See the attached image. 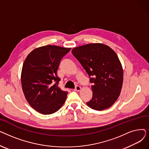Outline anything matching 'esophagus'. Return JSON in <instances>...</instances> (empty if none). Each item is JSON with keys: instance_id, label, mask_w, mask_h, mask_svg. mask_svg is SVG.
<instances>
[{"instance_id": "1", "label": "esophagus", "mask_w": 149, "mask_h": 149, "mask_svg": "<svg viewBox=\"0 0 149 149\" xmlns=\"http://www.w3.org/2000/svg\"><path fill=\"white\" fill-rule=\"evenodd\" d=\"M80 90H81V87L80 86H77L75 87V91H80Z\"/></svg>"}]
</instances>
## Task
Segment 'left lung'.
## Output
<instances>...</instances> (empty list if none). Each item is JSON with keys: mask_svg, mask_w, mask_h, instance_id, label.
I'll return each instance as SVG.
<instances>
[{"mask_svg": "<svg viewBox=\"0 0 149 149\" xmlns=\"http://www.w3.org/2000/svg\"><path fill=\"white\" fill-rule=\"evenodd\" d=\"M74 57L88 74L92 98L87 105L97 111L111 107L119 97L123 83V69L115 52L103 43H89L74 48Z\"/></svg>", "mask_w": 149, "mask_h": 149, "instance_id": "obj_1", "label": "left lung"}]
</instances>
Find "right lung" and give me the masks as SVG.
Listing matches in <instances>:
<instances>
[{"label": "right lung", "mask_w": 149, "mask_h": 149, "mask_svg": "<svg viewBox=\"0 0 149 149\" xmlns=\"http://www.w3.org/2000/svg\"><path fill=\"white\" fill-rule=\"evenodd\" d=\"M70 49L46 45L33 50L25 60L22 88L28 103L38 112L52 114L65 103L68 92L58 87L60 79L57 72L61 58Z\"/></svg>", "instance_id": "1"}]
</instances>
